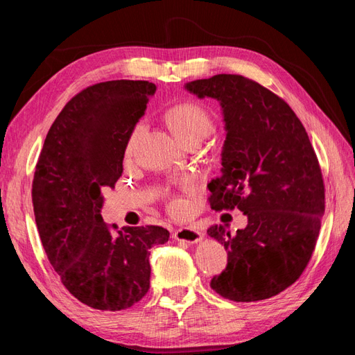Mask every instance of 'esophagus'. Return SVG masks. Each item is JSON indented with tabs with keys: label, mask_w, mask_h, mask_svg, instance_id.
Instances as JSON below:
<instances>
[{
	"label": "esophagus",
	"mask_w": 355,
	"mask_h": 355,
	"mask_svg": "<svg viewBox=\"0 0 355 355\" xmlns=\"http://www.w3.org/2000/svg\"><path fill=\"white\" fill-rule=\"evenodd\" d=\"M175 240L178 241H185L188 244H196L202 240V232L197 227H185L179 228L173 234Z\"/></svg>",
	"instance_id": "34e87169"
}]
</instances>
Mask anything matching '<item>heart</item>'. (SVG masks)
<instances>
[{
  "mask_svg": "<svg viewBox=\"0 0 355 355\" xmlns=\"http://www.w3.org/2000/svg\"><path fill=\"white\" fill-rule=\"evenodd\" d=\"M164 118L173 133L184 144L200 142L207 137L214 128L213 116L206 106L198 102H180L164 112ZM187 187L191 189L194 184L191 180L187 182ZM170 209L173 211H180L184 209V202L178 198L170 201Z\"/></svg>",
  "mask_w": 355,
  "mask_h": 355,
  "instance_id": "b5f03b06",
  "label": "heart"
}]
</instances>
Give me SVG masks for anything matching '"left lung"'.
Here are the masks:
<instances>
[{
  "instance_id": "obj_1",
  "label": "left lung",
  "mask_w": 355,
  "mask_h": 355,
  "mask_svg": "<svg viewBox=\"0 0 355 355\" xmlns=\"http://www.w3.org/2000/svg\"><path fill=\"white\" fill-rule=\"evenodd\" d=\"M198 98L219 101L227 139L222 173L207 185L214 210L240 209L247 227L207 230L228 252L210 287L235 302L278 295L304 272L324 213L323 175L305 127L263 85L234 73L187 83Z\"/></svg>"
}]
</instances>
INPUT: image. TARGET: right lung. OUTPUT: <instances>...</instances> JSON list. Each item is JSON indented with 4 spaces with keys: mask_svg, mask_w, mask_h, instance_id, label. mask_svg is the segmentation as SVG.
Returning a JSON list of instances; mask_svg holds the SVG:
<instances>
[{
    "mask_svg": "<svg viewBox=\"0 0 355 355\" xmlns=\"http://www.w3.org/2000/svg\"><path fill=\"white\" fill-rule=\"evenodd\" d=\"M149 81L93 84L65 105L51 124L32 180L40 239L72 296L101 311H121L149 290V249L167 230L124 227L102 219V191L114 188L133 128L155 93Z\"/></svg>",
    "mask_w": 355,
    "mask_h": 355,
    "instance_id": "1",
    "label": "right lung"
}]
</instances>
